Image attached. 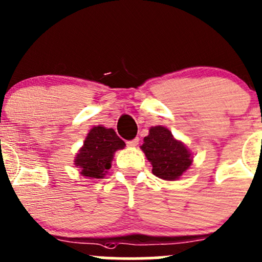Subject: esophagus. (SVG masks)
<instances>
[{
  "label": "esophagus",
  "instance_id": "obj_1",
  "mask_svg": "<svg viewBox=\"0 0 262 262\" xmlns=\"http://www.w3.org/2000/svg\"><path fill=\"white\" fill-rule=\"evenodd\" d=\"M139 141H140L139 137H136V139H134V140H131V141H127V146H130V147L137 146V143H139Z\"/></svg>",
  "mask_w": 262,
  "mask_h": 262
}]
</instances>
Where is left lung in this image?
<instances>
[{
    "label": "left lung",
    "mask_w": 262,
    "mask_h": 262,
    "mask_svg": "<svg viewBox=\"0 0 262 262\" xmlns=\"http://www.w3.org/2000/svg\"><path fill=\"white\" fill-rule=\"evenodd\" d=\"M152 164V173L158 178L174 181L192 164L189 151L163 126L149 128L148 136L141 146Z\"/></svg>",
    "instance_id": "8db88e82"
}]
</instances>
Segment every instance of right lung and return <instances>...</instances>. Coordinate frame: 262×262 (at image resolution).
<instances>
[{
  "instance_id": "obj_1",
  "label": "right lung",
  "mask_w": 262,
  "mask_h": 262,
  "mask_svg": "<svg viewBox=\"0 0 262 262\" xmlns=\"http://www.w3.org/2000/svg\"><path fill=\"white\" fill-rule=\"evenodd\" d=\"M125 147V142L113 128L96 126L90 130L84 146L75 157V166L89 178H102L110 169L114 154Z\"/></svg>"
}]
</instances>
